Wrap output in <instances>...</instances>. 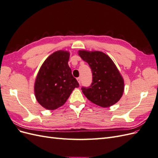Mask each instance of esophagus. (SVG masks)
<instances>
[{"label": "esophagus", "instance_id": "1", "mask_svg": "<svg viewBox=\"0 0 158 158\" xmlns=\"http://www.w3.org/2000/svg\"><path fill=\"white\" fill-rule=\"evenodd\" d=\"M77 80H78V83L80 84V83H81V78H80V77H78V78H77Z\"/></svg>", "mask_w": 158, "mask_h": 158}]
</instances>
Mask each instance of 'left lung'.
<instances>
[{
  "label": "left lung",
  "instance_id": "8db88e82",
  "mask_svg": "<svg viewBox=\"0 0 158 158\" xmlns=\"http://www.w3.org/2000/svg\"><path fill=\"white\" fill-rule=\"evenodd\" d=\"M78 55L88 63L92 73V82L82 90L90 102L102 107L115 104L124 92V80L110 57L101 51H79Z\"/></svg>",
  "mask_w": 158,
  "mask_h": 158
}]
</instances>
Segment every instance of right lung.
Here are the masks:
<instances>
[{
    "instance_id": "1",
    "label": "right lung",
    "mask_w": 158,
    "mask_h": 158,
    "mask_svg": "<svg viewBox=\"0 0 158 158\" xmlns=\"http://www.w3.org/2000/svg\"><path fill=\"white\" fill-rule=\"evenodd\" d=\"M70 53L57 51L43 63L35 79L34 92L37 101L42 107L54 110L65 103L78 81L72 74L68 64Z\"/></svg>"
}]
</instances>
